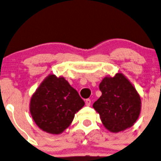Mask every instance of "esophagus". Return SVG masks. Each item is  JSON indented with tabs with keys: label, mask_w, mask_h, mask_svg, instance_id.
Segmentation results:
<instances>
[{
	"label": "esophagus",
	"mask_w": 161,
	"mask_h": 161,
	"mask_svg": "<svg viewBox=\"0 0 161 161\" xmlns=\"http://www.w3.org/2000/svg\"><path fill=\"white\" fill-rule=\"evenodd\" d=\"M90 104H91V100L90 99H87V100H86V106H90Z\"/></svg>",
	"instance_id": "esophagus-1"
}]
</instances>
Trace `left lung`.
Here are the masks:
<instances>
[{"label":"left lung","instance_id":"obj_1","mask_svg":"<svg viewBox=\"0 0 161 161\" xmlns=\"http://www.w3.org/2000/svg\"><path fill=\"white\" fill-rule=\"evenodd\" d=\"M102 95L92 107L103 126L118 133L131 128L139 118L141 99L130 81L122 74L106 76L100 83Z\"/></svg>","mask_w":161,"mask_h":161}]
</instances>
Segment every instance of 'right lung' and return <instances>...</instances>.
Instances as JSON below:
<instances>
[{"label":"right lung","mask_w":161,"mask_h":161,"mask_svg":"<svg viewBox=\"0 0 161 161\" xmlns=\"http://www.w3.org/2000/svg\"><path fill=\"white\" fill-rule=\"evenodd\" d=\"M84 105L77 91L64 77L49 75L32 94L30 111L41 130L59 135L70 125L75 114Z\"/></svg>","instance_id":"1"}]
</instances>
